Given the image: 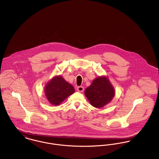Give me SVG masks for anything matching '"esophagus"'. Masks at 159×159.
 <instances>
[{"instance_id":"1","label":"esophagus","mask_w":159,"mask_h":159,"mask_svg":"<svg viewBox=\"0 0 159 159\" xmlns=\"http://www.w3.org/2000/svg\"><path fill=\"white\" fill-rule=\"evenodd\" d=\"M77 91H79V92H80V93L83 92V91H84V87H83V86H78V87L77 88Z\"/></svg>"}]
</instances>
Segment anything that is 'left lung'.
<instances>
[{
	"instance_id": "1",
	"label": "left lung",
	"mask_w": 159,
	"mask_h": 159,
	"mask_svg": "<svg viewBox=\"0 0 159 159\" xmlns=\"http://www.w3.org/2000/svg\"><path fill=\"white\" fill-rule=\"evenodd\" d=\"M115 94V89L106 76L95 78L84 91L91 105L96 108H102L110 103Z\"/></svg>"
}]
</instances>
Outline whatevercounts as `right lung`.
<instances>
[{
	"mask_svg": "<svg viewBox=\"0 0 159 159\" xmlns=\"http://www.w3.org/2000/svg\"><path fill=\"white\" fill-rule=\"evenodd\" d=\"M74 87L60 76H55L44 88L45 96L53 106L60 105L68 96L75 93Z\"/></svg>",
	"mask_w": 159,
	"mask_h": 159,
	"instance_id": "1",
	"label": "right lung"
}]
</instances>
